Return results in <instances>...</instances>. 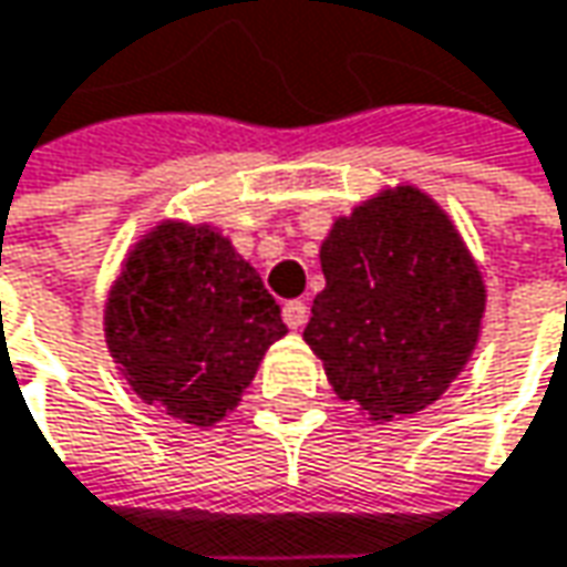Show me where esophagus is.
<instances>
[{
  "label": "esophagus",
  "instance_id": "obj_1",
  "mask_svg": "<svg viewBox=\"0 0 567 567\" xmlns=\"http://www.w3.org/2000/svg\"><path fill=\"white\" fill-rule=\"evenodd\" d=\"M282 320L291 330H301V327L308 323V305H305V301H285Z\"/></svg>",
  "mask_w": 567,
  "mask_h": 567
}]
</instances>
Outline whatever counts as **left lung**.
<instances>
[{
  "label": "left lung",
  "mask_w": 567,
  "mask_h": 567,
  "mask_svg": "<svg viewBox=\"0 0 567 567\" xmlns=\"http://www.w3.org/2000/svg\"><path fill=\"white\" fill-rule=\"evenodd\" d=\"M327 288L308 346L339 400L374 419L431 406L480 339L485 285L451 218L396 186L339 218L320 247Z\"/></svg>",
  "instance_id": "8db88e82"
}]
</instances>
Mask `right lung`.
Instances as JSON below:
<instances>
[{
    "label": "right lung",
    "instance_id": "obj_1",
    "mask_svg": "<svg viewBox=\"0 0 567 567\" xmlns=\"http://www.w3.org/2000/svg\"><path fill=\"white\" fill-rule=\"evenodd\" d=\"M107 346L145 403L193 425L237 406L288 327L257 269L209 228L161 225L107 301Z\"/></svg>",
    "mask_w": 567,
    "mask_h": 567
}]
</instances>
